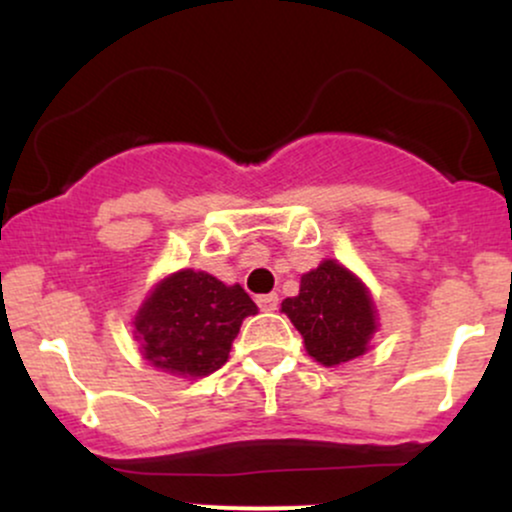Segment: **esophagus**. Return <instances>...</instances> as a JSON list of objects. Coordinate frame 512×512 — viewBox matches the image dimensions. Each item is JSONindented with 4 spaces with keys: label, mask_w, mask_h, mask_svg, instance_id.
Here are the masks:
<instances>
[{
    "label": "esophagus",
    "mask_w": 512,
    "mask_h": 512,
    "mask_svg": "<svg viewBox=\"0 0 512 512\" xmlns=\"http://www.w3.org/2000/svg\"><path fill=\"white\" fill-rule=\"evenodd\" d=\"M257 305L264 313H272V310L279 308V296L276 293H264V296H257Z\"/></svg>",
    "instance_id": "34e87169"
}]
</instances>
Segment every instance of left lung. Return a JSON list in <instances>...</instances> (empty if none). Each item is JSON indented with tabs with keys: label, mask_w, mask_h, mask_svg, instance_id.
Instances as JSON below:
<instances>
[{
	"label": "left lung",
	"mask_w": 512,
	"mask_h": 512,
	"mask_svg": "<svg viewBox=\"0 0 512 512\" xmlns=\"http://www.w3.org/2000/svg\"><path fill=\"white\" fill-rule=\"evenodd\" d=\"M281 310L301 332L308 354L322 366L358 358L375 332L373 301L366 286L334 260L303 274L298 296L286 298Z\"/></svg>",
	"instance_id": "left-lung-1"
}]
</instances>
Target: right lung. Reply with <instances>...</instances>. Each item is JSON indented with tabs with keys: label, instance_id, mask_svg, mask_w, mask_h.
I'll use <instances>...</instances> for the list:
<instances>
[{
	"label": "right lung",
	"instance_id": "add662e5",
	"mask_svg": "<svg viewBox=\"0 0 512 512\" xmlns=\"http://www.w3.org/2000/svg\"><path fill=\"white\" fill-rule=\"evenodd\" d=\"M257 305L243 286H226L207 272L168 276L134 317L144 358L168 373L199 378L228 361L233 339Z\"/></svg>",
	"mask_w": 512,
	"mask_h": 512
}]
</instances>
